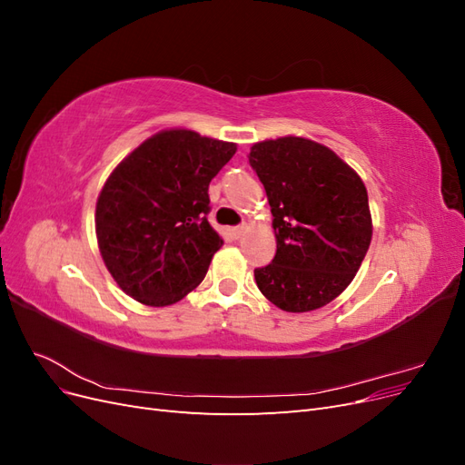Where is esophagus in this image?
<instances>
[{"instance_id":"esophagus-1","label":"esophagus","mask_w":465,"mask_h":465,"mask_svg":"<svg viewBox=\"0 0 465 465\" xmlns=\"http://www.w3.org/2000/svg\"><path fill=\"white\" fill-rule=\"evenodd\" d=\"M248 231V227H231V229H227V234L232 238V241H238V238H242L244 236V232Z\"/></svg>"}]
</instances>
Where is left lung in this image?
Segmentation results:
<instances>
[{"instance_id": "1", "label": "left lung", "mask_w": 465, "mask_h": 465, "mask_svg": "<svg viewBox=\"0 0 465 465\" xmlns=\"http://www.w3.org/2000/svg\"><path fill=\"white\" fill-rule=\"evenodd\" d=\"M248 163L265 188L277 241L272 263L254 270L258 289L285 312L326 306L371 246L364 182L330 147L299 135L254 143Z\"/></svg>"}]
</instances>
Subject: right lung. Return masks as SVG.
<instances>
[{
    "mask_svg": "<svg viewBox=\"0 0 465 465\" xmlns=\"http://www.w3.org/2000/svg\"><path fill=\"white\" fill-rule=\"evenodd\" d=\"M236 143L188 128L147 137L98 193V252L118 287L147 306H168L198 287L223 238L207 221L209 182Z\"/></svg>",
    "mask_w": 465,
    "mask_h": 465,
    "instance_id": "1",
    "label": "right lung"
}]
</instances>
